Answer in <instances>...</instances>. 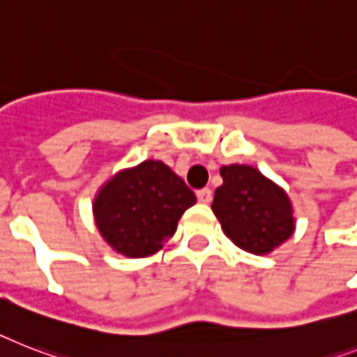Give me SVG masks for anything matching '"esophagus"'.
Returning a JSON list of instances; mask_svg holds the SVG:
<instances>
[{"instance_id": "esophagus-1", "label": "esophagus", "mask_w": 357, "mask_h": 357, "mask_svg": "<svg viewBox=\"0 0 357 357\" xmlns=\"http://www.w3.org/2000/svg\"><path fill=\"white\" fill-rule=\"evenodd\" d=\"M198 196L199 204H211V199H213V192H211V188H202L196 192Z\"/></svg>"}]
</instances>
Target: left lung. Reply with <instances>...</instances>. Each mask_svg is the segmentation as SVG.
<instances>
[{"label": "left lung", "mask_w": 357, "mask_h": 357, "mask_svg": "<svg viewBox=\"0 0 357 357\" xmlns=\"http://www.w3.org/2000/svg\"><path fill=\"white\" fill-rule=\"evenodd\" d=\"M220 176L224 183L211 208L234 245L269 255L295 233L294 205L282 187L249 165H225Z\"/></svg>", "instance_id": "left-lung-1"}]
</instances>
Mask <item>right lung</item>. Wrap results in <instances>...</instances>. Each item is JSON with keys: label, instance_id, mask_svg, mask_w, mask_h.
Segmentation results:
<instances>
[{"label": "right lung", "instance_id": "1", "mask_svg": "<svg viewBox=\"0 0 357 357\" xmlns=\"http://www.w3.org/2000/svg\"><path fill=\"white\" fill-rule=\"evenodd\" d=\"M196 196L170 167L146 159L119 170L93 199L95 225L104 242L128 259L152 257L178 229Z\"/></svg>", "mask_w": 357, "mask_h": 357}]
</instances>
